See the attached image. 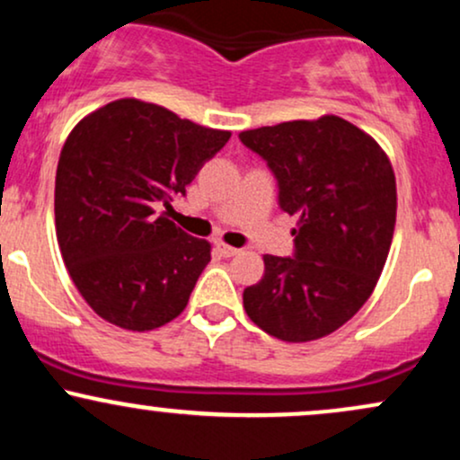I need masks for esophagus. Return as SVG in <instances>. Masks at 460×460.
Here are the masks:
<instances>
[{"instance_id":"1","label":"esophagus","mask_w":460,"mask_h":460,"mask_svg":"<svg viewBox=\"0 0 460 460\" xmlns=\"http://www.w3.org/2000/svg\"><path fill=\"white\" fill-rule=\"evenodd\" d=\"M216 251H218L223 257H234V255H237V252H240V248H234L229 244H223V242H218V244H216Z\"/></svg>"}]
</instances>
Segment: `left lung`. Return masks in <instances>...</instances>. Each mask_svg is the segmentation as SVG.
<instances>
[{"instance_id": "1", "label": "left lung", "mask_w": 460, "mask_h": 460, "mask_svg": "<svg viewBox=\"0 0 460 460\" xmlns=\"http://www.w3.org/2000/svg\"><path fill=\"white\" fill-rule=\"evenodd\" d=\"M268 164L279 208L298 216L292 257L266 255L244 309L283 341L340 329L372 294L395 225V177L381 146L340 116L240 134Z\"/></svg>"}]
</instances>
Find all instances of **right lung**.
I'll return each instance as SVG.
<instances>
[{"label": "right lung", "mask_w": 460, "mask_h": 460, "mask_svg": "<svg viewBox=\"0 0 460 460\" xmlns=\"http://www.w3.org/2000/svg\"><path fill=\"white\" fill-rule=\"evenodd\" d=\"M155 103L119 99L79 120L56 172V234L73 283L97 315L151 331L186 309L209 244L162 208L229 142Z\"/></svg>", "instance_id": "add662e5"}]
</instances>
